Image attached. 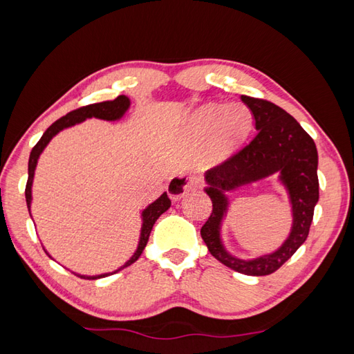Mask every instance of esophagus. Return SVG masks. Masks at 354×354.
Listing matches in <instances>:
<instances>
[{"mask_svg":"<svg viewBox=\"0 0 354 354\" xmlns=\"http://www.w3.org/2000/svg\"><path fill=\"white\" fill-rule=\"evenodd\" d=\"M199 187V181L196 176L185 175V173H179V175L173 176L167 184V193L171 199H181L187 193L196 190Z\"/></svg>","mask_w":354,"mask_h":354,"instance_id":"34e87169","label":"esophagus"}]
</instances>
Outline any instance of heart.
Here are the masks:
<instances>
[{
    "label": "heart",
    "instance_id": "b5f03b06",
    "mask_svg": "<svg viewBox=\"0 0 354 354\" xmlns=\"http://www.w3.org/2000/svg\"><path fill=\"white\" fill-rule=\"evenodd\" d=\"M252 126V112L243 103L202 104L184 124L192 141L205 142V158L217 162L228 158L245 140Z\"/></svg>",
    "mask_w": 354,
    "mask_h": 354
}]
</instances>
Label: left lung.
<instances>
[{"label": "left lung", "mask_w": 354, "mask_h": 354, "mask_svg": "<svg viewBox=\"0 0 354 354\" xmlns=\"http://www.w3.org/2000/svg\"><path fill=\"white\" fill-rule=\"evenodd\" d=\"M255 120V135L248 145L227 161L205 173V193L213 202V212L201 228L209 254L222 265L245 275H269L283 266L309 236L313 209L319 199L318 152L312 137L299 123L277 104L242 95ZM279 173L288 190L292 205L290 237L277 252L252 261L231 256L221 243L220 227L227 211L224 194L239 186Z\"/></svg>", "instance_id": "obj_1"}]
</instances>
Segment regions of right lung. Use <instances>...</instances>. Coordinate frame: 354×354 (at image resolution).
<instances>
[{
    "instance_id": "obj_1",
    "label": "right lung",
    "mask_w": 354,
    "mask_h": 354,
    "mask_svg": "<svg viewBox=\"0 0 354 354\" xmlns=\"http://www.w3.org/2000/svg\"><path fill=\"white\" fill-rule=\"evenodd\" d=\"M129 106H131V100H129V97H126V95H118L115 100L88 104V106L79 108L76 111H71L70 114H66L65 117L56 120V122L53 123L48 127V129L44 132L41 140L36 142V146L32 149V152H30V158H28V179H27V185H26V201H27L28 212H30V207H32V185H33V178H35V170H36V165H37V160H39L41 153L44 152V149L47 147V145L51 141V138L55 137V135H57L61 131L66 129V127H71L74 124H79L82 122H85L86 118L95 117V118H100V120H106V122H115V120H120L126 114V111L129 109ZM170 205H171V201L169 199L167 193L164 192L155 202H152V204L147 205L145 209H142V212H141L142 225H141L140 242H138V246H137V251L133 252L132 257L127 260L123 266H120L117 270H114V272H106V274H100V275H80V274H76V272H73V274H76L80 278H85V280H97V278H103V277H108V275H112V274H117L118 270L131 266L132 263H135L140 259V255L142 254V250L146 248L149 236H150V231H152L156 219L162 213L167 212ZM30 216H32V214H30ZM45 252H47V251H45ZM48 257H51L50 254H48Z\"/></svg>"
}]
</instances>
